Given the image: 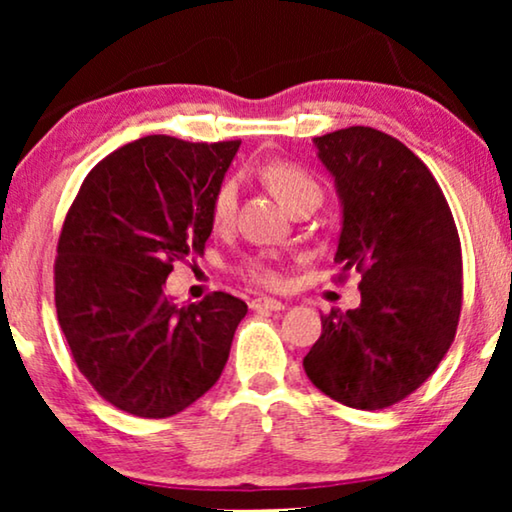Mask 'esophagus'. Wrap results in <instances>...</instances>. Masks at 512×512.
Here are the masks:
<instances>
[{
  "label": "esophagus",
  "mask_w": 512,
  "mask_h": 512,
  "mask_svg": "<svg viewBox=\"0 0 512 512\" xmlns=\"http://www.w3.org/2000/svg\"><path fill=\"white\" fill-rule=\"evenodd\" d=\"M249 307H251V310H256V312H279V310H284V303H282V300H277V298L258 296V298L251 300Z\"/></svg>",
  "instance_id": "obj_1"
}]
</instances>
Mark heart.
<instances>
[{
	"label": "heart",
	"instance_id": "heart-1",
	"mask_svg": "<svg viewBox=\"0 0 512 512\" xmlns=\"http://www.w3.org/2000/svg\"><path fill=\"white\" fill-rule=\"evenodd\" d=\"M263 179L268 181V186L289 209H296L300 205L317 207L321 195H324L319 179L310 170H305L303 165L289 163V160H275V163L265 165ZM237 198H240V181H237V177H226L216 186L212 202H209V219H212L214 228L223 230L233 223ZM237 272L256 286L279 284V272L268 256H247Z\"/></svg>",
	"mask_w": 512,
	"mask_h": 512
}]
</instances>
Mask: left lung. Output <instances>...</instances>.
Instances as JSON below:
<instances>
[{
  "label": "left lung",
  "mask_w": 512,
  "mask_h": 512,
  "mask_svg": "<svg viewBox=\"0 0 512 512\" xmlns=\"http://www.w3.org/2000/svg\"><path fill=\"white\" fill-rule=\"evenodd\" d=\"M342 200L335 263L361 275V305L321 317L303 359L310 382L356 410L389 408L433 375L457 333L461 242L438 181L387 132L314 137Z\"/></svg>",
  "instance_id": "obj_1"
}]
</instances>
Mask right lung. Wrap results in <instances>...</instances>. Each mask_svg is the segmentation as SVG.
Masks as SVG:
<instances>
[{"instance_id":"1","label":"right lung","mask_w":512,"mask_h":512,"mask_svg":"<svg viewBox=\"0 0 512 512\" xmlns=\"http://www.w3.org/2000/svg\"><path fill=\"white\" fill-rule=\"evenodd\" d=\"M240 149L149 135L102 158L62 223L55 307L76 368L104 401L163 419L214 387L247 303L165 296L174 263L205 251L209 202Z\"/></svg>"}]
</instances>
